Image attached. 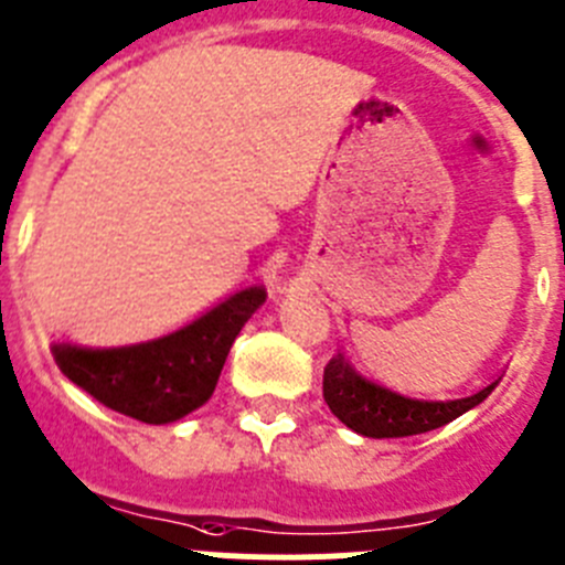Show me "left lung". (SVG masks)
<instances>
[{
	"label": "left lung",
	"instance_id": "left-lung-1",
	"mask_svg": "<svg viewBox=\"0 0 565 565\" xmlns=\"http://www.w3.org/2000/svg\"><path fill=\"white\" fill-rule=\"evenodd\" d=\"M501 377L490 381L473 395L465 397H408L390 386L377 384L372 377L361 375L344 353L333 355L324 366V403L330 412L344 423L347 428L359 431L361 437L386 439V437H412V434H426L445 423L457 420L459 414L470 412L484 401L490 392L499 386Z\"/></svg>",
	"mask_w": 565,
	"mask_h": 565
}]
</instances>
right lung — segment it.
I'll return each mask as SVG.
<instances>
[{"mask_svg":"<svg viewBox=\"0 0 565 565\" xmlns=\"http://www.w3.org/2000/svg\"><path fill=\"white\" fill-rule=\"evenodd\" d=\"M263 302L266 288L248 286L159 339L126 347L53 341L50 350L72 384L103 406L139 423L164 426L210 401L232 341Z\"/></svg>","mask_w":565,"mask_h":565,"instance_id":"obj_1","label":"right lung"}]
</instances>
